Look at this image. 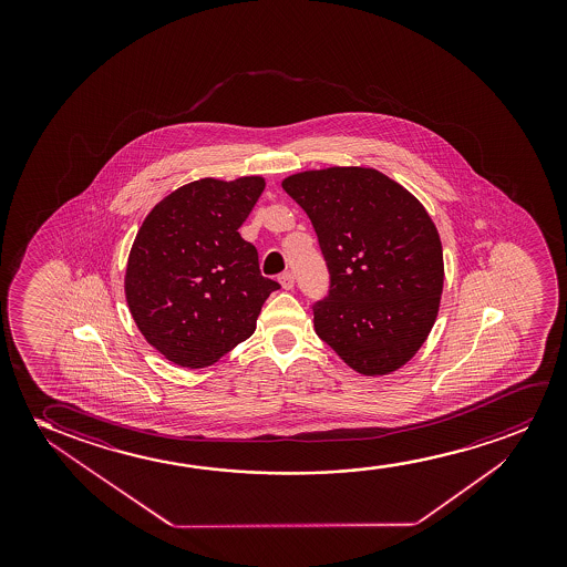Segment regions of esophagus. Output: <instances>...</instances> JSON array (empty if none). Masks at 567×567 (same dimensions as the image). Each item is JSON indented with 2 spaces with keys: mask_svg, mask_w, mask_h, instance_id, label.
<instances>
[{
  "mask_svg": "<svg viewBox=\"0 0 567 567\" xmlns=\"http://www.w3.org/2000/svg\"><path fill=\"white\" fill-rule=\"evenodd\" d=\"M279 282L285 290H292L295 288V275L290 271L280 272Z\"/></svg>",
  "mask_w": 567,
  "mask_h": 567,
  "instance_id": "obj_1",
  "label": "esophagus"
}]
</instances>
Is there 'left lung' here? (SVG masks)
Segmentation results:
<instances>
[{"mask_svg": "<svg viewBox=\"0 0 567 567\" xmlns=\"http://www.w3.org/2000/svg\"><path fill=\"white\" fill-rule=\"evenodd\" d=\"M282 187L310 217L329 271L311 303L321 341L365 375L406 364L434 326L443 251L426 209L372 168L302 172Z\"/></svg>", "mask_w": 567, "mask_h": 567, "instance_id": "8db88e82", "label": "left lung"}]
</instances>
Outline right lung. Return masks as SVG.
<instances>
[{"label": "right lung", "instance_id": "1", "mask_svg": "<svg viewBox=\"0 0 567 567\" xmlns=\"http://www.w3.org/2000/svg\"><path fill=\"white\" fill-rule=\"evenodd\" d=\"M265 179L205 178L172 192L135 236L125 296L141 333L171 362L215 364L256 331L277 280L259 271L254 244L238 228Z\"/></svg>", "mask_w": 567, "mask_h": 567}]
</instances>
